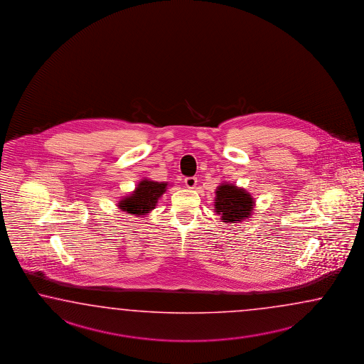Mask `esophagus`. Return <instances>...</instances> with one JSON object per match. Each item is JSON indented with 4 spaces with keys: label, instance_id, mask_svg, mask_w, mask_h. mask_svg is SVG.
Instances as JSON below:
<instances>
[{
    "label": "esophagus",
    "instance_id": "1",
    "mask_svg": "<svg viewBox=\"0 0 364 364\" xmlns=\"http://www.w3.org/2000/svg\"><path fill=\"white\" fill-rule=\"evenodd\" d=\"M184 183H186V188H189V189H193L195 188L196 184H197V178H184Z\"/></svg>",
    "mask_w": 364,
    "mask_h": 364
}]
</instances>
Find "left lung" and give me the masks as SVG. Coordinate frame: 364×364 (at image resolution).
I'll list each match as a JSON object with an SVG mask.
<instances>
[{"label":"left lung","mask_w":364,"mask_h":364,"mask_svg":"<svg viewBox=\"0 0 364 364\" xmlns=\"http://www.w3.org/2000/svg\"><path fill=\"white\" fill-rule=\"evenodd\" d=\"M214 210L221 214L222 221L226 223H238L251 217L255 201L252 196L234 184L223 183L215 191Z\"/></svg>","instance_id":"obj_1"}]
</instances>
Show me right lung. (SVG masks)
I'll return each mask as SVG.
<instances>
[{"label":"right lung","mask_w":364,"mask_h":364,"mask_svg":"<svg viewBox=\"0 0 364 364\" xmlns=\"http://www.w3.org/2000/svg\"><path fill=\"white\" fill-rule=\"evenodd\" d=\"M167 183L152 181L150 178H143L135 188L132 195L126 196L118 206L121 210L133 215H144L150 213L158 204V200L167 189Z\"/></svg>","instance_id":"obj_1"}]
</instances>
